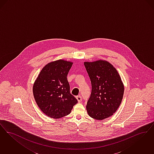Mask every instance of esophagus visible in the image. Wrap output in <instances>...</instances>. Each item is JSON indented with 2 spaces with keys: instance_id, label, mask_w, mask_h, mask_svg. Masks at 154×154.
Returning a JSON list of instances; mask_svg holds the SVG:
<instances>
[{
  "instance_id": "1",
  "label": "esophagus",
  "mask_w": 154,
  "mask_h": 154,
  "mask_svg": "<svg viewBox=\"0 0 154 154\" xmlns=\"http://www.w3.org/2000/svg\"><path fill=\"white\" fill-rule=\"evenodd\" d=\"M76 99H77V100L78 101V102H81V101L82 100V98L80 96H77L76 97Z\"/></svg>"
}]
</instances>
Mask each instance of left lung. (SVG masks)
I'll return each mask as SVG.
<instances>
[{
	"label": "left lung",
	"mask_w": 154,
	"mask_h": 154,
	"mask_svg": "<svg viewBox=\"0 0 154 154\" xmlns=\"http://www.w3.org/2000/svg\"><path fill=\"white\" fill-rule=\"evenodd\" d=\"M91 83V93L87 101V113L102 120L112 116L120 106L124 87L116 69L109 62H85Z\"/></svg>",
	"instance_id": "1"
}]
</instances>
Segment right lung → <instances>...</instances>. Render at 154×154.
I'll list each match as a JSON object with an SVG mask.
<instances>
[{"mask_svg": "<svg viewBox=\"0 0 154 154\" xmlns=\"http://www.w3.org/2000/svg\"><path fill=\"white\" fill-rule=\"evenodd\" d=\"M72 63L59 60L49 63L41 71L34 83L35 100L48 117L60 119L71 113L78 100L70 93L67 80Z\"/></svg>", "mask_w": 154, "mask_h": 154, "instance_id": "obj_1", "label": "right lung"}]
</instances>
